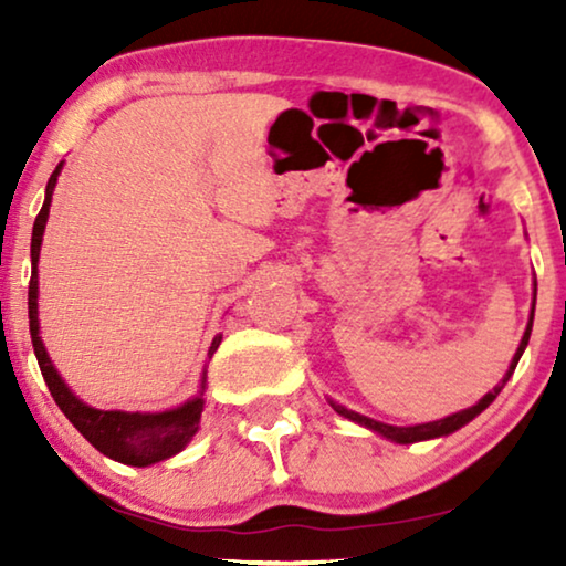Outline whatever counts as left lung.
I'll return each mask as SVG.
<instances>
[{
    "label": "left lung",
    "instance_id": "1",
    "mask_svg": "<svg viewBox=\"0 0 566 566\" xmlns=\"http://www.w3.org/2000/svg\"><path fill=\"white\" fill-rule=\"evenodd\" d=\"M533 312H536V289H533V306H531V316H528V327H525L521 345H517V350H515V355H513V360H510L507 374L502 376V381H500L497 386H494V389H492L490 394H484V397L479 399L474 407L461 409V412L448 415V417H443V420H436V422L409 424V428H399V424H386V422L370 420V417H366V415L353 412V409H347V407H343V405H337L335 399H327V401H329V407L335 409V412H337L339 417H345V420L358 422L360 428H368L370 432H376V436H381V438L391 440V443H399V446H409V443H420V440H432V438H446V436H451V432L461 430L463 424L474 420L476 415H482L484 409L490 407L494 399H497V394L502 391V386H505V384L510 381V376H513V370H515V366H517V360H521L523 350H525V347H528L531 329H533Z\"/></svg>",
    "mask_w": 566,
    "mask_h": 566
}]
</instances>
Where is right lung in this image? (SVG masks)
Instances as JSON below:
<instances>
[{
  "mask_svg": "<svg viewBox=\"0 0 566 566\" xmlns=\"http://www.w3.org/2000/svg\"><path fill=\"white\" fill-rule=\"evenodd\" d=\"M64 161L53 169L45 185V200L41 213L33 223V242H30V262H33V273H30L28 285V316H30V337H33L35 358L41 366V374L49 386L51 397L56 399L61 412L69 417V422L97 448L107 459L126 463V467H151L165 459H172L185 446L190 443L200 428V412H203V391H206V370L200 378V391L196 397L185 401L180 407L165 409V412H123V409H97L84 405L76 394L69 389V384L61 378V374L49 358L41 339V319H38V258H41L43 231L45 221H49V208L53 200V190H56V180L61 175ZM221 335L213 337L208 358L219 350Z\"/></svg>",
  "mask_w": 566,
  "mask_h": 566,
  "instance_id": "obj_1",
  "label": "right lung"
}]
</instances>
